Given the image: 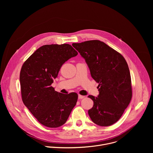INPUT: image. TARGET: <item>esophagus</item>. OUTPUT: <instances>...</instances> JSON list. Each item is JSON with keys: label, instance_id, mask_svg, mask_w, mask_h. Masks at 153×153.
<instances>
[{"label": "esophagus", "instance_id": "34e87169", "mask_svg": "<svg viewBox=\"0 0 153 153\" xmlns=\"http://www.w3.org/2000/svg\"><path fill=\"white\" fill-rule=\"evenodd\" d=\"M84 97H85L84 96H82V95H80V94H79V95H78V98H79V99H83Z\"/></svg>", "mask_w": 153, "mask_h": 153}]
</instances>
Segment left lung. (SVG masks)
Segmentation results:
<instances>
[{"instance_id":"8db88e82","label":"left lung","mask_w":153,"mask_h":153,"mask_svg":"<svg viewBox=\"0 0 153 153\" xmlns=\"http://www.w3.org/2000/svg\"><path fill=\"white\" fill-rule=\"evenodd\" d=\"M85 59L93 79L99 83L97 97L88 110L91 120L101 126H110L122 116L132 98L128 64L117 51L98 40L72 45Z\"/></svg>"}]
</instances>
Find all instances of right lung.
I'll return each mask as SVG.
<instances>
[{
  "label": "right lung",
  "mask_w": 153,
  "mask_h": 153,
  "mask_svg": "<svg viewBox=\"0 0 153 153\" xmlns=\"http://www.w3.org/2000/svg\"><path fill=\"white\" fill-rule=\"evenodd\" d=\"M78 53L69 44L45 45L23 64L20 73L24 105L43 125L57 128L67 122L78 95L57 92L51 86L62 65Z\"/></svg>",
  "instance_id": "obj_1"
}]
</instances>
